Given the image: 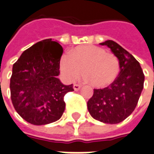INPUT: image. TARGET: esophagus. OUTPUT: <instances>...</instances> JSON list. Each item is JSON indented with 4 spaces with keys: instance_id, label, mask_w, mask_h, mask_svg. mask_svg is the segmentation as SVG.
<instances>
[{
    "instance_id": "esophagus-1",
    "label": "esophagus",
    "mask_w": 154,
    "mask_h": 154,
    "mask_svg": "<svg viewBox=\"0 0 154 154\" xmlns=\"http://www.w3.org/2000/svg\"><path fill=\"white\" fill-rule=\"evenodd\" d=\"M73 87H74V90H75V91H79V89L81 88V85H78V84H75Z\"/></svg>"
}]
</instances>
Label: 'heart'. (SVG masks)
I'll use <instances>...</instances> for the list:
<instances>
[{"label":"heart","instance_id":"heart-1","mask_svg":"<svg viewBox=\"0 0 154 154\" xmlns=\"http://www.w3.org/2000/svg\"><path fill=\"white\" fill-rule=\"evenodd\" d=\"M59 69L68 81H75L84 71L85 79L96 88H105L113 83L120 72L118 59L103 48L95 45H80L63 55Z\"/></svg>","mask_w":154,"mask_h":154}]
</instances>
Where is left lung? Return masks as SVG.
Instances as JSON below:
<instances>
[{"mask_svg": "<svg viewBox=\"0 0 154 154\" xmlns=\"http://www.w3.org/2000/svg\"><path fill=\"white\" fill-rule=\"evenodd\" d=\"M100 45L111 48L118 59L119 75L110 86L94 90L87 102L94 119L103 123L117 124L132 113L143 89L144 75L138 61L118 43L107 40Z\"/></svg>", "mask_w": 154, "mask_h": 154, "instance_id": "1", "label": "left lung"}]
</instances>
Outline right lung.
Masks as SVG:
<instances>
[{"instance_id": "right-lung-1", "label": "right lung", "mask_w": 154, "mask_h": 154, "mask_svg": "<svg viewBox=\"0 0 154 154\" xmlns=\"http://www.w3.org/2000/svg\"><path fill=\"white\" fill-rule=\"evenodd\" d=\"M62 54L57 41L45 39L24 51L13 64L11 98L15 110L29 123L46 125L63 115V96L74 88L58 78Z\"/></svg>"}]
</instances>
